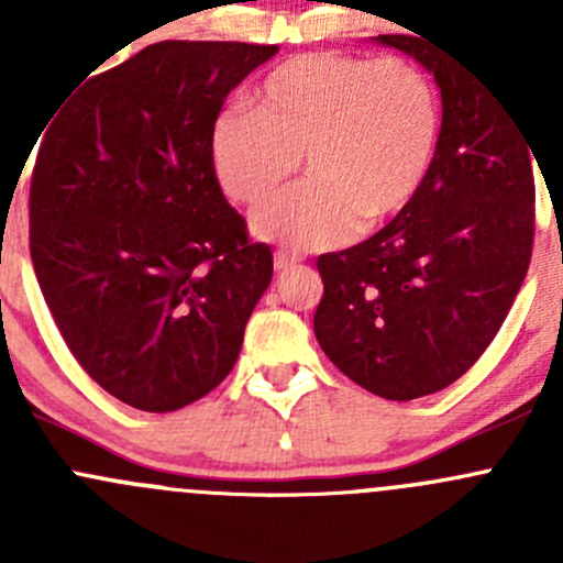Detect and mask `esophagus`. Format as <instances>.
Masks as SVG:
<instances>
[{"instance_id":"34e87169","label":"esophagus","mask_w":563,"mask_h":563,"mask_svg":"<svg viewBox=\"0 0 563 563\" xmlns=\"http://www.w3.org/2000/svg\"><path fill=\"white\" fill-rule=\"evenodd\" d=\"M299 255L297 253H288V250H277L275 253V269L277 272H283V269H288V266H294V264H299Z\"/></svg>"}]
</instances>
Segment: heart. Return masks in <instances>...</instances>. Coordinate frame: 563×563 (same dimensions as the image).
<instances>
[{
	"label": "heart",
	"mask_w": 563,
	"mask_h": 563,
	"mask_svg": "<svg viewBox=\"0 0 563 563\" xmlns=\"http://www.w3.org/2000/svg\"><path fill=\"white\" fill-rule=\"evenodd\" d=\"M441 130L433 78L406 56L299 54L253 89V111L225 108L209 128L220 190L242 207L305 185L253 214L255 236L338 247L395 220L422 187Z\"/></svg>",
	"instance_id": "heart-1"
}]
</instances>
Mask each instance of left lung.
I'll list each match as a JSON object with an SVG mask.
<instances>
[{
    "label": "left lung",
    "instance_id": "left-lung-1",
    "mask_svg": "<svg viewBox=\"0 0 563 563\" xmlns=\"http://www.w3.org/2000/svg\"><path fill=\"white\" fill-rule=\"evenodd\" d=\"M441 87L439 146L413 201L378 234L318 255L323 354L362 389L413 400L457 382L493 343L533 250V168L518 117L452 51L378 35ZM537 157V155H533Z\"/></svg>",
    "mask_w": 563,
    "mask_h": 563
}]
</instances>
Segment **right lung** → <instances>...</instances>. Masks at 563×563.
I'll return each instance as SVG.
<instances>
[{"mask_svg":"<svg viewBox=\"0 0 563 563\" xmlns=\"http://www.w3.org/2000/svg\"><path fill=\"white\" fill-rule=\"evenodd\" d=\"M277 45L163 40L89 78L45 128L30 253L78 365L108 395L166 413L234 367L272 250L220 190L209 128Z\"/></svg>","mask_w":563,"mask_h":563,"instance_id":"obj_1","label":"right lung"}]
</instances>
